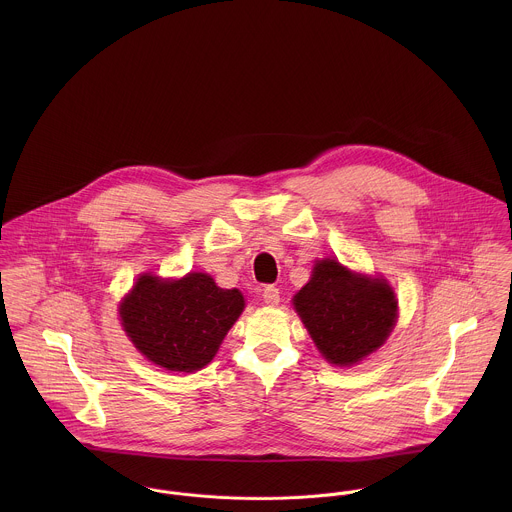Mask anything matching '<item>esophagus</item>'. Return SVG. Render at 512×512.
I'll return each mask as SVG.
<instances>
[{
    "label": "esophagus",
    "mask_w": 512,
    "mask_h": 512,
    "mask_svg": "<svg viewBox=\"0 0 512 512\" xmlns=\"http://www.w3.org/2000/svg\"><path fill=\"white\" fill-rule=\"evenodd\" d=\"M262 299H264V303H266V305L274 307V305H278V303H280V290H278L276 286H264V290H262Z\"/></svg>",
    "instance_id": "34e87169"
}]
</instances>
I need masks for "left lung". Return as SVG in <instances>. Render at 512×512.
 <instances>
[{
    "label": "left lung",
    "instance_id": "left-lung-1",
    "mask_svg": "<svg viewBox=\"0 0 512 512\" xmlns=\"http://www.w3.org/2000/svg\"><path fill=\"white\" fill-rule=\"evenodd\" d=\"M293 309L335 366L359 365L384 345L398 319V299L384 278L351 272L333 258L315 262Z\"/></svg>",
    "mask_w": 512,
    "mask_h": 512
}]
</instances>
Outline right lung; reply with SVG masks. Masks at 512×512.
I'll use <instances>...</instances> for the list:
<instances>
[{"label":"right lung","mask_w":512,"mask_h":512,"mask_svg":"<svg viewBox=\"0 0 512 512\" xmlns=\"http://www.w3.org/2000/svg\"><path fill=\"white\" fill-rule=\"evenodd\" d=\"M244 295L222 290L209 274L181 280L142 274L120 303V319L134 347L153 365L195 372L209 365L244 309Z\"/></svg>","instance_id":"1"}]
</instances>
